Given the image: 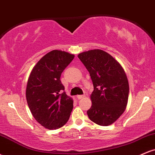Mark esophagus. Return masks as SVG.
<instances>
[{"mask_svg": "<svg viewBox=\"0 0 155 155\" xmlns=\"http://www.w3.org/2000/svg\"><path fill=\"white\" fill-rule=\"evenodd\" d=\"M85 97V95H77V98L78 99H81L83 98V97Z\"/></svg>", "mask_w": 155, "mask_h": 155, "instance_id": "1", "label": "esophagus"}]
</instances>
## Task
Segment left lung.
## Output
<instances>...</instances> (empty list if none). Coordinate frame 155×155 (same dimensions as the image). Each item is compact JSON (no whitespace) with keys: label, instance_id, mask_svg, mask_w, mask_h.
I'll return each instance as SVG.
<instances>
[{"label":"left lung","instance_id":"obj_1","mask_svg":"<svg viewBox=\"0 0 155 155\" xmlns=\"http://www.w3.org/2000/svg\"><path fill=\"white\" fill-rule=\"evenodd\" d=\"M78 58L90 73L94 87L92 106L87 111L89 118L101 126L113 124L123 114L128 101L129 84L124 69L101 49L84 51Z\"/></svg>","mask_w":155,"mask_h":155}]
</instances>
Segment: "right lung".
I'll return each mask as SVG.
<instances>
[{
	"mask_svg": "<svg viewBox=\"0 0 155 155\" xmlns=\"http://www.w3.org/2000/svg\"><path fill=\"white\" fill-rule=\"evenodd\" d=\"M74 58V54L66 51H49L33 67L28 78V107L35 120L45 128L58 129L69 120L74 101L63 91L60 76Z\"/></svg>",
	"mask_w": 155,
	"mask_h": 155,
	"instance_id": "1",
	"label": "right lung"
}]
</instances>
